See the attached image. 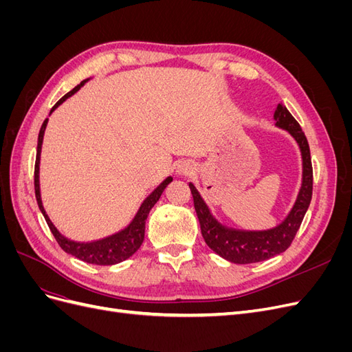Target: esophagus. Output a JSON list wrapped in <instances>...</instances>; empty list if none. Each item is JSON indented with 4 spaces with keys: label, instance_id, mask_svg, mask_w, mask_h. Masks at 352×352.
Instances as JSON below:
<instances>
[{
    "label": "esophagus",
    "instance_id": "34e87169",
    "mask_svg": "<svg viewBox=\"0 0 352 352\" xmlns=\"http://www.w3.org/2000/svg\"><path fill=\"white\" fill-rule=\"evenodd\" d=\"M194 172V166L190 164L189 162H180L176 167V173L180 176H186Z\"/></svg>",
    "mask_w": 352,
    "mask_h": 352
}]
</instances>
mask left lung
I'll list each match as a JSON object with an SVG mask.
<instances>
[{
    "mask_svg": "<svg viewBox=\"0 0 352 352\" xmlns=\"http://www.w3.org/2000/svg\"><path fill=\"white\" fill-rule=\"evenodd\" d=\"M273 119L276 126L292 135L302 157V184L296 201L286 219L273 229L267 230H241L220 223L202 199L194 184H189L194 197V207L199 220L201 233L208 247L225 260L235 264H250L269 260L289 248L302 219L310 206L313 195V167L310 146L307 138L294 116L283 104H278Z\"/></svg>",
    "mask_w": 352,
    "mask_h": 352,
    "instance_id": "1",
    "label": "left lung"
}]
</instances>
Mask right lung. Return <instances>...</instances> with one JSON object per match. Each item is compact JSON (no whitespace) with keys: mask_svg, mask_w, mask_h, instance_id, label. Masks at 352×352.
<instances>
[{"mask_svg":"<svg viewBox=\"0 0 352 352\" xmlns=\"http://www.w3.org/2000/svg\"><path fill=\"white\" fill-rule=\"evenodd\" d=\"M85 82H88V79L82 80L76 88H73L70 92H67L65 97L57 101V104L54 107L51 109L50 114L54 111L58 105L66 101L69 97L74 92H78ZM48 119L44 120L41 126L39 131V136H38V148H36V162H35V195H36V201L38 206L42 214L45 217L47 225L51 230L52 235H54L56 241L58 242L60 247L63 248V251H66L67 254L74 255V257L85 261V263H91V264H97V265H111V264H117L122 263L126 258L132 257V255L140 250V247L144 242V235H145V221L148 214H150L151 208L155 206V202L162 197L163 190L166 189V186L172 182L173 177L168 176L167 179H164L162 184H160L153 192L148 195L142 206L138 210L136 216L133 217V220L127 225V228H124L123 230L114 233L111 236H107L100 241H94V242H74L67 239L66 236H63L61 233L57 230V228L52 225V221L50 220L48 214L44 210V206H42V199H41V190H39V160H41V148H42V141H44V132L47 127Z\"/></svg>","mask_w":352,"mask_h":352,"instance_id":"add662e5","label":"right lung"}]
</instances>
